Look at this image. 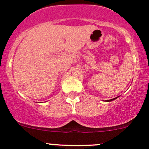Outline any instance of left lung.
<instances>
[{"mask_svg": "<svg viewBox=\"0 0 149 149\" xmlns=\"http://www.w3.org/2000/svg\"><path fill=\"white\" fill-rule=\"evenodd\" d=\"M117 98H118V97H117ZM117 98H114V99H112V100H108V101H109V102H110V101H112V100H115V99H117Z\"/></svg>", "mask_w": 149, "mask_h": 149, "instance_id": "obj_1", "label": "left lung"}]
</instances>
